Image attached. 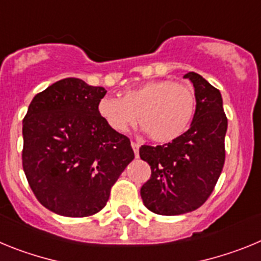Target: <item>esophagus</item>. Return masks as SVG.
Here are the masks:
<instances>
[{
    "instance_id": "34e87169",
    "label": "esophagus",
    "mask_w": 261,
    "mask_h": 261,
    "mask_svg": "<svg viewBox=\"0 0 261 261\" xmlns=\"http://www.w3.org/2000/svg\"><path fill=\"white\" fill-rule=\"evenodd\" d=\"M131 147H133V151H134V153H135V156L136 157L139 156V147H140V145L138 144V143H135V142H131Z\"/></svg>"
}]
</instances>
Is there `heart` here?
Listing matches in <instances>:
<instances>
[{
  "mask_svg": "<svg viewBox=\"0 0 261 261\" xmlns=\"http://www.w3.org/2000/svg\"><path fill=\"white\" fill-rule=\"evenodd\" d=\"M97 112L114 133H127L138 119L152 140L169 143L191 126L196 113V96L190 84L159 79L125 91L121 98H101Z\"/></svg>",
  "mask_w": 261,
  "mask_h": 261,
  "instance_id": "b5f03b06",
  "label": "heart"
}]
</instances>
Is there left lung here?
<instances>
[{
  "label": "left lung",
  "instance_id": "8db88e82",
  "mask_svg": "<svg viewBox=\"0 0 261 261\" xmlns=\"http://www.w3.org/2000/svg\"><path fill=\"white\" fill-rule=\"evenodd\" d=\"M185 78L192 82L196 96L191 127L170 143L139 148L140 159L151 166V178L140 195L156 215L198 210L211 196L224 168L227 118L221 93L196 72H187Z\"/></svg>",
  "mask_w": 261,
  "mask_h": 261
}]
</instances>
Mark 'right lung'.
Instances as JSON below:
<instances>
[{
  "instance_id": "obj_1",
  "label": "right lung",
  "mask_w": 261,
  "mask_h": 261,
  "mask_svg": "<svg viewBox=\"0 0 261 261\" xmlns=\"http://www.w3.org/2000/svg\"><path fill=\"white\" fill-rule=\"evenodd\" d=\"M104 87L78 78L37 93L23 118V170L37 200L66 217L100 212L134 160L130 139L98 116Z\"/></svg>"
}]
</instances>
